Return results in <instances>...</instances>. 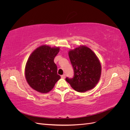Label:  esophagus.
Masks as SVG:
<instances>
[{
    "label": "esophagus",
    "mask_w": 130,
    "mask_h": 130,
    "mask_svg": "<svg viewBox=\"0 0 130 130\" xmlns=\"http://www.w3.org/2000/svg\"><path fill=\"white\" fill-rule=\"evenodd\" d=\"M65 77H66V75L65 74H63V75H61V78H64Z\"/></svg>",
    "instance_id": "obj_1"
}]
</instances>
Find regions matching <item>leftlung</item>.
I'll return each mask as SVG.
<instances>
[{"instance_id":"1","label":"left lung","mask_w":130,"mask_h":130,"mask_svg":"<svg viewBox=\"0 0 130 130\" xmlns=\"http://www.w3.org/2000/svg\"><path fill=\"white\" fill-rule=\"evenodd\" d=\"M74 75L66 80L78 92L93 89L99 82L101 66L99 58L93 51L85 45H80L68 52Z\"/></svg>"}]
</instances>
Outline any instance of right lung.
I'll list each match as a JSON object with an SVG mask.
<instances>
[{"mask_svg":"<svg viewBox=\"0 0 130 130\" xmlns=\"http://www.w3.org/2000/svg\"><path fill=\"white\" fill-rule=\"evenodd\" d=\"M59 52V47L43 45L31 53L26 63L25 76L32 89L41 93H48L60 79L54 61Z\"/></svg>","mask_w":130,"mask_h":130,"instance_id":"1","label":"right lung"}]
</instances>
